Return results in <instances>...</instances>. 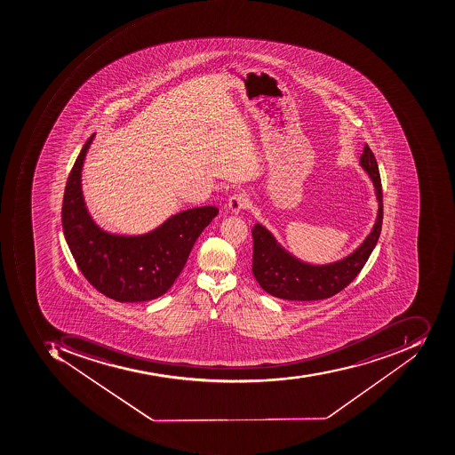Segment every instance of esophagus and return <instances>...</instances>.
Returning a JSON list of instances; mask_svg holds the SVG:
<instances>
[{"label":"esophagus","mask_w":455,"mask_h":455,"mask_svg":"<svg viewBox=\"0 0 455 455\" xmlns=\"http://www.w3.org/2000/svg\"><path fill=\"white\" fill-rule=\"evenodd\" d=\"M248 195L239 192V194L232 195L231 198L228 199V209L232 213L238 214L248 207Z\"/></svg>","instance_id":"esophagus-1"}]
</instances>
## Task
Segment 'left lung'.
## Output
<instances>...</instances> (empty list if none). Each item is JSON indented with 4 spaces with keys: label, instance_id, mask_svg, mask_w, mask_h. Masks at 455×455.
Returning a JSON list of instances; mask_svg holds the SVG:
<instances>
[{
    "label": "left lung",
    "instance_id": "8db88e82",
    "mask_svg": "<svg viewBox=\"0 0 455 455\" xmlns=\"http://www.w3.org/2000/svg\"><path fill=\"white\" fill-rule=\"evenodd\" d=\"M360 166L375 187L378 216L370 235L353 253L335 263L314 266L304 263L281 246L275 236L261 224H254L253 271L257 283L267 293L285 300L313 301L332 298L358 275L379 239L383 220L382 182L379 169L370 147H363Z\"/></svg>",
    "mask_w": 455,
    "mask_h": 455
}]
</instances>
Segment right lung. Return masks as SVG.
<instances>
[{"label": "right lung", "instance_id": "add662e5", "mask_svg": "<svg viewBox=\"0 0 455 455\" xmlns=\"http://www.w3.org/2000/svg\"><path fill=\"white\" fill-rule=\"evenodd\" d=\"M92 134L68 177L62 227L83 275L98 291L122 303L154 300L181 274L195 242L219 213L214 206L195 207L169 217L142 235H117L95 224L85 207L82 170Z\"/></svg>", "mask_w": 455, "mask_h": 455}]
</instances>
